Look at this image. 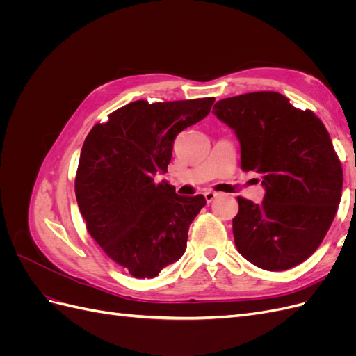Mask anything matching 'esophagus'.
<instances>
[{"label":"esophagus","mask_w":356,"mask_h":356,"mask_svg":"<svg viewBox=\"0 0 356 356\" xmlns=\"http://www.w3.org/2000/svg\"><path fill=\"white\" fill-rule=\"evenodd\" d=\"M217 196H218V193H215V191H204V199H207V202L208 203H211L212 200H215L217 199Z\"/></svg>","instance_id":"esophagus-1"}]
</instances>
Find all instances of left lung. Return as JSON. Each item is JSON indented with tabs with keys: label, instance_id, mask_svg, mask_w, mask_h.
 I'll return each instance as SVG.
<instances>
[{
	"label": "left lung",
	"instance_id": "left-lung-1",
	"mask_svg": "<svg viewBox=\"0 0 356 356\" xmlns=\"http://www.w3.org/2000/svg\"><path fill=\"white\" fill-rule=\"evenodd\" d=\"M212 113L241 143V168L261 175L260 204L238 197V251L257 267L281 272L314 254L341 199L343 169L324 123L277 92L225 98Z\"/></svg>",
	"mask_w": 356,
	"mask_h": 356
}]
</instances>
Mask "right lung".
Segmentation results:
<instances>
[{"instance_id": "obj_1", "label": "right lung", "mask_w": 356, "mask_h": 356, "mask_svg": "<svg viewBox=\"0 0 356 356\" xmlns=\"http://www.w3.org/2000/svg\"><path fill=\"white\" fill-rule=\"evenodd\" d=\"M213 101H135L86 138L75 175L86 229L134 277H156L186 252L188 227L207 200L179 196L154 177L168 172L177 135L207 117Z\"/></svg>"}]
</instances>
